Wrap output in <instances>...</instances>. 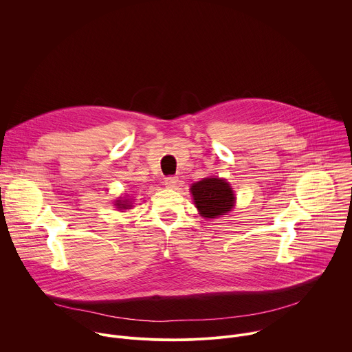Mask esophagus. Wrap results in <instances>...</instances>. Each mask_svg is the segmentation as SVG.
<instances>
[{"label":"esophagus","instance_id":"34e87169","mask_svg":"<svg viewBox=\"0 0 352 352\" xmlns=\"http://www.w3.org/2000/svg\"><path fill=\"white\" fill-rule=\"evenodd\" d=\"M177 184H178V177H175V175H170L167 178H164V185L167 188H175Z\"/></svg>","mask_w":352,"mask_h":352}]
</instances>
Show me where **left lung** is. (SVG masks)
<instances>
[{"mask_svg":"<svg viewBox=\"0 0 352 352\" xmlns=\"http://www.w3.org/2000/svg\"><path fill=\"white\" fill-rule=\"evenodd\" d=\"M197 210L206 219H216L228 213L235 202L230 185L220 178H205L190 188Z\"/></svg>","mask_w":352,"mask_h":352,"instance_id":"1","label":"left lung"}]
</instances>
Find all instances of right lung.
<instances>
[{
	"mask_svg": "<svg viewBox=\"0 0 352 352\" xmlns=\"http://www.w3.org/2000/svg\"><path fill=\"white\" fill-rule=\"evenodd\" d=\"M117 206L120 209H128L129 208V205L125 202V200H117Z\"/></svg>",
	"mask_w": 352,
	"mask_h": 352,
	"instance_id": "1",
	"label": "right lung"
}]
</instances>
